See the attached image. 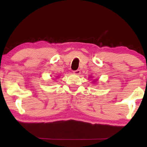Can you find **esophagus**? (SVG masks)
<instances>
[{
    "instance_id": "34e87169",
    "label": "esophagus",
    "mask_w": 147,
    "mask_h": 147,
    "mask_svg": "<svg viewBox=\"0 0 147 147\" xmlns=\"http://www.w3.org/2000/svg\"><path fill=\"white\" fill-rule=\"evenodd\" d=\"M80 72H81L80 70H76V71H73V73L74 74H76V75H78V74H80Z\"/></svg>"
}]
</instances>
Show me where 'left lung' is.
Instances as JSON below:
<instances>
[{"label":"left lung","mask_w":147,"mask_h":147,"mask_svg":"<svg viewBox=\"0 0 147 147\" xmlns=\"http://www.w3.org/2000/svg\"><path fill=\"white\" fill-rule=\"evenodd\" d=\"M89 78H90V77H89Z\"/></svg>","instance_id":"1"}]
</instances>
